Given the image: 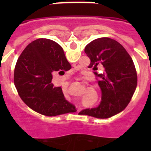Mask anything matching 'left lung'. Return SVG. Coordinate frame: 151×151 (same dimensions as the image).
Segmentation results:
<instances>
[{
    "instance_id": "8db88e82",
    "label": "left lung",
    "mask_w": 151,
    "mask_h": 151,
    "mask_svg": "<svg viewBox=\"0 0 151 151\" xmlns=\"http://www.w3.org/2000/svg\"><path fill=\"white\" fill-rule=\"evenodd\" d=\"M90 58L88 66L97 70L104 67L98 77L101 101L98 106L85 109L80 114L106 119L123 110L130 102L137 87V73L132 57L122 45L110 38H100L91 41L85 48Z\"/></svg>"
}]
</instances>
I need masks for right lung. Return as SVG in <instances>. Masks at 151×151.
<instances>
[{"instance_id":"right-lung-1","label":"right lung","mask_w":151,"mask_h":151,"mask_svg":"<svg viewBox=\"0 0 151 151\" xmlns=\"http://www.w3.org/2000/svg\"><path fill=\"white\" fill-rule=\"evenodd\" d=\"M71 69L62 47L47 38L31 42L19 57L14 69V84L23 102L47 116L76 112L65 99L62 88L51 83L53 74Z\"/></svg>"}]
</instances>
